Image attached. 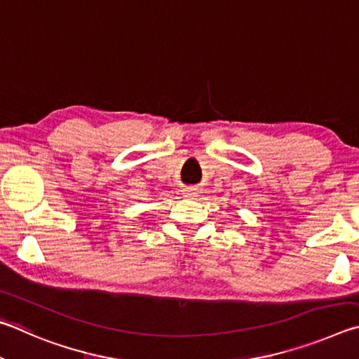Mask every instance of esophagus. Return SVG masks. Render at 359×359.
Segmentation results:
<instances>
[{
  "label": "esophagus",
  "instance_id": "obj_1",
  "mask_svg": "<svg viewBox=\"0 0 359 359\" xmlns=\"http://www.w3.org/2000/svg\"><path fill=\"white\" fill-rule=\"evenodd\" d=\"M184 196L189 197V198H196V197L200 196V191L197 189V187H186Z\"/></svg>",
  "mask_w": 359,
  "mask_h": 359
}]
</instances>
